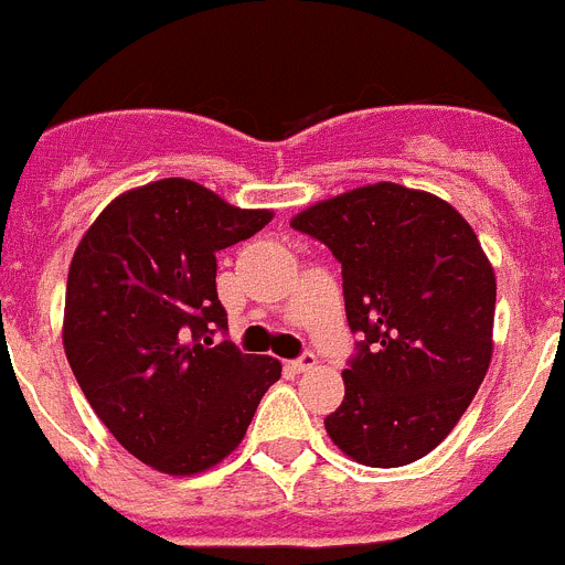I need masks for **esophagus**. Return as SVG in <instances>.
Returning a JSON list of instances; mask_svg holds the SVG:
<instances>
[{"instance_id": "34e87169", "label": "esophagus", "mask_w": 565, "mask_h": 565, "mask_svg": "<svg viewBox=\"0 0 565 565\" xmlns=\"http://www.w3.org/2000/svg\"><path fill=\"white\" fill-rule=\"evenodd\" d=\"M313 364H317V353L306 351L299 359H294V362H288V367H291L294 373H306V371H311Z\"/></svg>"}]
</instances>
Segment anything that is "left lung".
<instances>
[{"label":"left lung","instance_id":"1","mask_svg":"<svg viewBox=\"0 0 565 565\" xmlns=\"http://www.w3.org/2000/svg\"><path fill=\"white\" fill-rule=\"evenodd\" d=\"M291 226L339 259L362 337L328 436L367 467L418 461L450 436L492 359L495 274L476 232L450 203L398 183L317 203Z\"/></svg>","mask_w":565,"mask_h":565}]
</instances>
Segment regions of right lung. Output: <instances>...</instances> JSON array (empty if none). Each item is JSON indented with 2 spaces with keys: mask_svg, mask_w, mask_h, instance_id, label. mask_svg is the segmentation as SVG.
Instances as JSON below:
<instances>
[{
  "mask_svg": "<svg viewBox=\"0 0 565 565\" xmlns=\"http://www.w3.org/2000/svg\"><path fill=\"white\" fill-rule=\"evenodd\" d=\"M268 221L271 212L234 209L201 183L167 178L115 198L73 254L70 367L124 450L169 476L223 461L282 373L277 359L212 342L228 331L214 254Z\"/></svg>",
  "mask_w": 565,
  "mask_h": 565,
  "instance_id": "1",
  "label": "right lung"
}]
</instances>
